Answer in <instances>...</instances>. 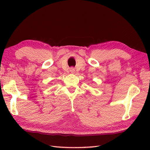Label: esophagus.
Returning a JSON list of instances; mask_svg holds the SVG:
<instances>
[{
  "instance_id": "esophagus-1",
  "label": "esophagus",
  "mask_w": 150,
  "mask_h": 150,
  "mask_svg": "<svg viewBox=\"0 0 150 150\" xmlns=\"http://www.w3.org/2000/svg\"><path fill=\"white\" fill-rule=\"evenodd\" d=\"M70 72L72 73H75V69H73V68L71 69H70Z\"/></svg>"
}]
</instances>
